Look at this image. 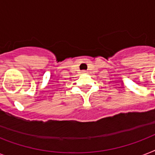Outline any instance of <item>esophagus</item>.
Masks as SVG:
<instances>
[{"instance_id": "esophagus-1", "label": "esophagus", "mask_w": 155, "mask_h": 155, "mask_svg": "<svg viewBox=\"0 0 155 155\" xmlns=\"http://www.w3.org/2000/svg\"><path fill=\"white\" fill-rule=\"evenodd\" d=\"M82 74H86V71H83Z\"/></svg>"}]
</instances>
